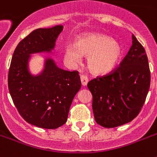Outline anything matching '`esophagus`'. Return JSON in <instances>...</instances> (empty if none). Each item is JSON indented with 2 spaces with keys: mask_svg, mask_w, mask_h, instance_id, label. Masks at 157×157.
<instances>
[{
  "mask_svg": "<svg viewBox=\"0 0 157 157\" xmlns=\"http://www.w3.org/2000/svg\"><path fill=\"white\" fill-rule=\"evenodd\" d=\"M81 85L83 86H86V85H87V83H88V78H87V76H84V75H82V76H81Z\"/></svg>",
  "mask_w": 157,
  "mask_h": 157,
  "instance_id": "obj_1",
  "label": "esophagus"
}]
</instances>
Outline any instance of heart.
<instances>
[{
  "instance_id": "b5f03b06",
  "label": "heart",
  "mask_w": 157,
  "mask_h": 157,
  "mask_svg": "<svg viewBox=\"0 0 157 157\" xmlns=\"http://www.w3.org/2000/svg\"><path fill=\"white\" fill-rule=\"evenodd\" d=\"M119 43L102 34L89 33L79 37L76 44H67L64 48V59L69 66H75L88 56L87 65L94 74L109 72L118 65L122 58Z\"/></svg>"
}]
</instances>
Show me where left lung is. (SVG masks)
<instances>
[{"label":"left lung","instance_id":"8db88e82","mask_svg":"<svg viewBox=\"0 0 157 157\" xmlns=\"http://www.w3.org/2000/svg\"><path fill=\"white\" fill-rule=\"evenodd\" d=\"M129 52L111 73L89 81L92 108L97 124L114 128L139 115L150 88L151 73L143 45L132 35Z\"/></svg>","mask_w":157,"mask_h":157}]
</instances>
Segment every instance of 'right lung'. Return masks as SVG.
Masks as SVG:
<instances>
[{
	"instance_id": "add662e5",
	"label": "right lung",
	"mask_w": 157,
	"mask_h": 157,
	"mask_svg": "<svg viewBox=\"0 0 157 157\" xmlns=\"http://www.w3.org/2000/svg\"><path fill=\"white\" fill-rule=\"evenodd\" d=\"M63 29L57 25L33 31L17 45L9 70V90L18 113L28 123L44 129H57L66 123L81 87L78 71L59 68L50 58L38 75L28 68L31 54L51 52Z\"/></svg>"
}]
</instances>
